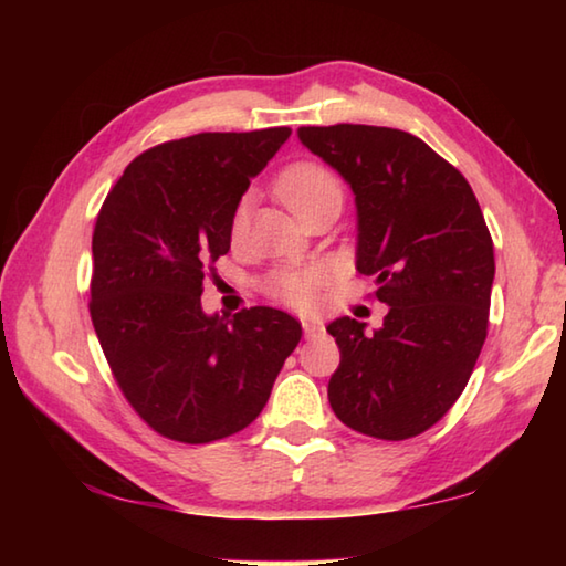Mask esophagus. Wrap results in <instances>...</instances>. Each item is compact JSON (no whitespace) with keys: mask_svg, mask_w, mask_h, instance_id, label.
I'll return each instance as SVG.
<instances>
[{"mask_svg":"<svg viewBox=\"0 0 566 566\" xmlns=\"http://www.w3.org/2000/svg\"><path fill=\"white\" fill-rule=\"evenodd\" d=\"M302 329H304V337L312 339V337H319L324 332V324L317 319H302Z\"/></svg>","mask_w":566,"mask_h":566,"instance_id":"esophagus-1","label":"esophagus"}]
</instances>
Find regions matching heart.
<instances>
[{
	"label": "heart",
	"mask_w": 566,
	"mask_h": 566,
	"mask_svg": "<svg viewBox=\"0 0 566 566\" xmlns=\"http://www.w3.org/2000/svg\"><path fill=\"white\" fill-rule=\"evenodd\" d=\"M276 191H280L282 202L294 214H300L302 209L312 207L324 197L342 195V187L332 171L324 167L314 165V161H296V165L282 171L280 181H276ZM322 284L324 272L319 266H280V270H274L266 276L264 290L274 300L290 306H310L317 300Z\"/></svg>",
	"instance_id": "b5f03b06"
}]
</instances>
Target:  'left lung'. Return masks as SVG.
<instances>
[{
	"label": "left lung",
	"instance_id": "8db88e82",
	"mask_svg": "<svg viewBox=\"0 0 566 566\" xmlns=\"http://www.w3.org/2000/svg\"><path fill=\"white\" fill-rule=\"evenodd\" d=\"M339 171L357 207V272L375 276L385 324L329 322L342 361L329 405L354 432L417 437L462 395L486 339L494 247L469 181L415 134L334 124L300 127Z\"/></svg>",
	"mask_w": 566,
	"mask_h": 566
}]
</instances>
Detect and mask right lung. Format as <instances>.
I'll list each match as a JSON object with an SVG mask.
<instances>
[{
    "label": "right lung",
    "mask_w": 566,
    "mask_h": 566,
    "mask_svg": "<svg viewBox=\"0 0 566 566\" xmlns=\"http://www.w3.org/2000/svg\"><path fill=\"white\" fill-rule=\"evenodd\" d=\"M290 127L205 132L124 169L92 237V324L129 405L161 437L207 444L260 417L302 324L272 306L202 310L242 195Z\"/></svg>",
    "instance_id": "obj_1"
}]
</instances>
